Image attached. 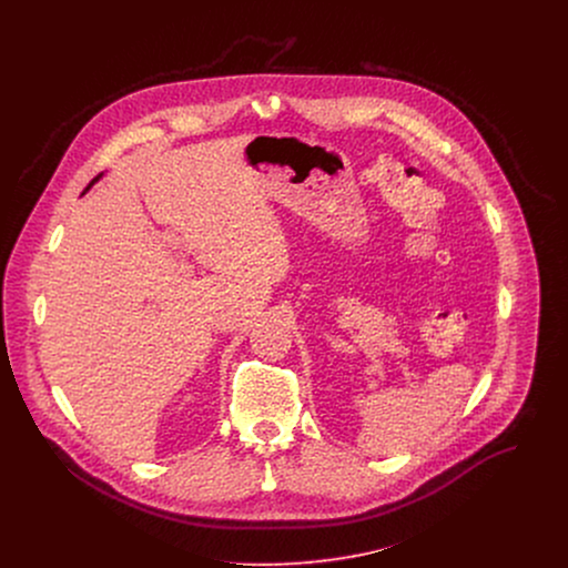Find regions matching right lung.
Here are the masks:
<instances>
[{"mask_svg":"<svg viewBox=\"0 0 568 568\" xmlns=\"http://www.w3.org/2000/svg\"><path fill=\"white\" fill-rule=\"evenodd\" d=\"M100 176H102V172H100V174H98V176H93V179H91V183H89V185H87V187H84V192H87V190H89V187H91V185H93V183H95V181H98V179H100Z\"/></svg>","mask_w":568,"mask_h":568,"instance_id":"obj_1","label":"right lung"}]
</instances>
